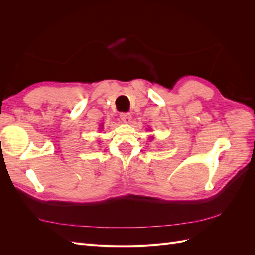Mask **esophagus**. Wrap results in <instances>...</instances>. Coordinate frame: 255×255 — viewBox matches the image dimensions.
<instances>
[{"label":"esophagus","instance_id":"34e87169","mask_svg":"<svg viewBox=\"0 0 255 255\" xmlns=\"http://www.w3.org/2000/svg\"><path fill=\"white\" fill-rule=\"evenodd\" d=\"M120 119L123 121V122H130V119H132V115H130L129 113H120Z\"/></svg>","mask_w":255,"mask_h":255}]
</instances>
